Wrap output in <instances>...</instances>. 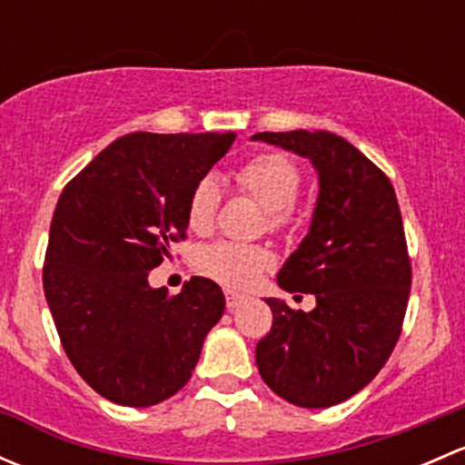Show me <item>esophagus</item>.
<instances>
[{
  "mask_svg": "<svg viewBox=\"0 0 465 465\" xmlns=\"http://www.w3.org/2000/svg\"><path fill=\"white\" fill-rule=\"evenodd\" d=\"M224 297H227V308L229 311H236L238 306H241V303H245L247 302V297L245 294H236V292H224Z\"/></svg>",
  "mask_w": 465,
  "mask_h": 465,
  "instance_id": "1",
  "label": "esophagus"
}]
</instances>
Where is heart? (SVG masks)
Wrapping results in <instances>:
<instances>
[{"instance_id":"obj_1","label":"heart","mask_w":465,"mask_h":465,"mask_svg":"<svg viewBox=\"0 0 465 465\" xmlns=\"http://www.w3.org/2000/svg\"><path fill=\"white\" fill-rule=\"evenodd\" d=\"M236 182L247 195L265 209L267 227L285 229L294 220V200L302 191V168L283 153H261L247 159L236 173ZM220 184L204 175L193 184L186 203L189 227L198 233L211 232L220 206ZM272 265L270 252L241 241H220L203 250L198 267L227 288H250Z\"/></svg>"}]
</instances>
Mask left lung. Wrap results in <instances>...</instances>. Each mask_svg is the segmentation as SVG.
<instances>
[{
  "instance_id": "obj_1",
  "label": "left lung",
  "mask_w": 465,
  "mask_h": 465,
  "mask_svg": "<svg viewBox=\"0 0 465 465\" xmlns=\"http://www.w3.org/2000/svg\"><path fill=\"white\" fill-rule=\"evenodd\" d=\"M254 142L311 159L320 195L311 229L279 272L285 292L315 294L311 312L265 299L272 328L256 367L276 396L322 410L378 376L391 355L411 288L396 191L353 143L332 133H259Z\"/></svg>"
}]
</instances>
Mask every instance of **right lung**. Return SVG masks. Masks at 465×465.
Instances as JSON below:
<instances>
[{"instance_id":"right-lung-1","label":"right lung","mask_w":465,"mask_h":465,"mask_svg":"<svg viewBox=\"0 0 465 465\" xmlns=\"http://www.w3.org/2000/svg\"><path fill=\"white\" fill-rule=\"evenodd\" d=\"M233 133H133L112 142L60 193L46 245L45 297L60 341L89 387L150 407L189 382L224 294L193 276L180 294L148 272L186 238L195 182L232 148Z\"/></svg>"}]
</instances>
